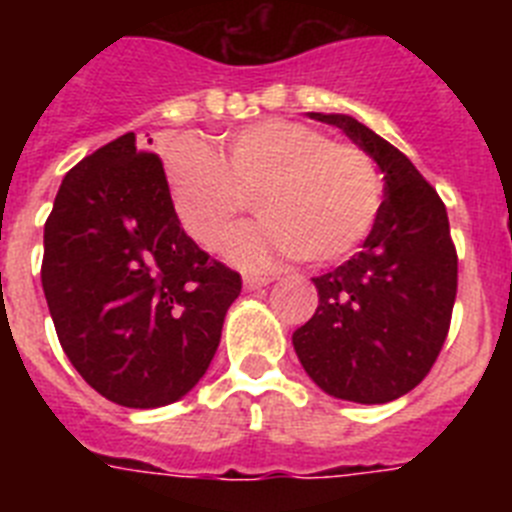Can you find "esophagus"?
Instances as JSON below:
<instances>
[{"label":"esophagus","mask_w":512,"mask_h":512,"mask_svg":"<svg viewBox=\"0 0 512 512\" xmlns=\"http://www.w3.org/2000/svg\"><path fill=\"white\" fill-rule=\"evenodd\" d=\"M274 282V277H259V274H248V277H243V287L248 289V292H256V289L266 287V284Z\"/></svg>","instance_id":"34e87169"}]
</instances>
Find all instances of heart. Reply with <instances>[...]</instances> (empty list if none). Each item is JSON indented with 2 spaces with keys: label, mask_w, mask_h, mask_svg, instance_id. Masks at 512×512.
Here are the masks:
<instances>
[{
  "label": "heart",
  "mask_w": 512,
  "mask_h": 512,
  "mask_svg": "<svg viewBox=\"0 0 512 512\" xmlns=\"http://www.w3.org/2000/svg\"><path fill=\"white\" fill-rule=\"evenodd\" d=\"M164 171L179 223L207 251L223 246L253 200L261 220L225 248L251 271L282 256L343 259L372 233L382 207V179L361 148L279 117L230 133L220 156L200 140H174Z\"/></svg>",
  "instance_id": "obj_1"
}]
</instances>
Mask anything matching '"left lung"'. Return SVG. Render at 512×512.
Listing matches in <instances>:
<instances>
[{"instance_id": "1", "label": "left lung", "mask_w": 512, "mask_h": 512, "mask_svg": "<svg viewBox=\"0 0 512 512\" xmlns=\"http://www.w3.org/2000/svg\"><path fill=\"white\" fill-rule=\"evenodd\" d=\"M343 130L384 174L372 233L351 259L315 277L320 305L292 346L330 397L382 405L431 372L456 300V248L436 189L405 153L351 115L307 112Z\"/></svg>"}]
</instances>
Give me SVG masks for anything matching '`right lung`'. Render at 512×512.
Here are the masks:
<instances>
[{"label": "right lung", "instance_id": "1", "mask_svg": "<svg viewBox=\"0 0 512 512\" xmlns=\"http://www.w3.org/2000/svg\"><path fill=\"white\" fill-rule=\"evenodd\" d=\"M43 248L58 341L99 395L164 408L205 377L241 274L184 233L164 164L135 146V133L63 176Z\"/></svg>", "mask_w": 512, "mask_h": 512}]
</instances>
